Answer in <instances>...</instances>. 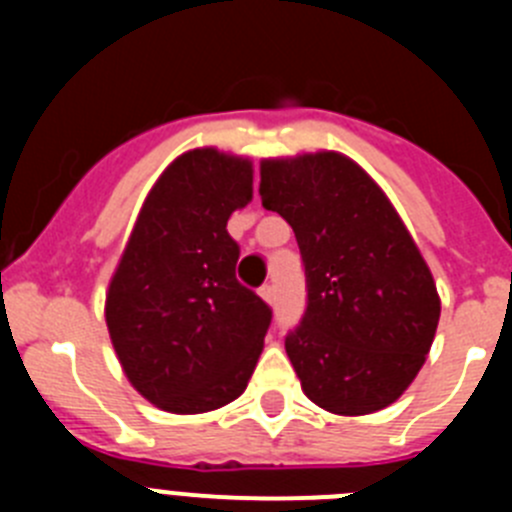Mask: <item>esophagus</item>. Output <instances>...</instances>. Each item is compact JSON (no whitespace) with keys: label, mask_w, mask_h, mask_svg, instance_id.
Listing matches in <instances>:
<instances>
[{"label":"esophagus","mask_w":512,"mask_h":512,"mask_svg":"<svg viewBox=\"0 0 512 512\" xmlns=\"http://www.w3.org/2000/svg\"><path fill=\"white\" fill-rule=\"evenodd\" d=\"M259 295H261V300H264V302H274V284L266 282L264 287L259 289Z\"/></svg>","instance_id":"34e87169"}]
</instances>
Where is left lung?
<instances>
[{"instance_id": "obj_1", "label": "left lung", "mask_w": 512, "mask_h": 512, "mask_svg": "<svg viewBox=\"0 0 512 512\" xmlns=\"http://www.w3.org/2000/svg\"><path fill=\"white\" fill-rule=\"evenodd\" d=\"M259 194L305 264L307 310L284 341L302 392L336 415L392 405L425 364L441 300L387 194L333 151L266 158Z\"/></svg>"}]
</instances>
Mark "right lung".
I'll list each match as a JSON object with an SVG mask.
<instances>
[{
	"label": "right lung",
	"mask_w": 512,
	"mask_h": 512,
	"mask_svg": "<svg viewBox=\"0 0 512 512\" xmlns=\"http://www.w3.org/2000/svg\"><path fill=\"white\" fill-rule=\"evenodd\" d=\"M253 197L251 161L194 148L158 176L112 274L104 318L122 372L156 408L210 413L241 397L271 310L235 279L228 217Z\"/></svg>",
	"instance_id": "add662e5"
}]
</instances>
